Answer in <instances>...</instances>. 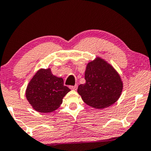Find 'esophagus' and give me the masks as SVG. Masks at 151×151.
Wrapping results in <instances>:
<instances>
[{"instance_id":"esophagus-1","label":"esophagus","mask_w":151,"mask_h":151,"mask_svg":"<svg viewBox=\"0 0 151 151\" xmlns=\"http://www.w3.org/2000/svg\"><path fill=\"white\" fill-rule=\"evenodd\" d=\"M70 89L72 90H74V91H76V90L77 89V85H75V86H70Z\"/></svg>"}]
</instances>
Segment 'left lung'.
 <instances>
[{
	"label": "left lung",
	"instance_id": "1",
	"mask_svg": "<svg viewBox=\"0 0 151 151\" xmlns=\"http://www.w3.org/2000/svg\"><path fill=\"white\" fill-rule=\"evenodd\" d=\"M84 84L77 92L87 105L103 109L116 102L121 97L123 83L121 76L110 63L100 57L88 63Z\"/></svg>",
	"mask_w": 151,
	"mask_h": 151
}]
</instances>
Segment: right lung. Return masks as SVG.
I'll return each mask as SVG.
<instances>
[{"label":"right lung","mask_w":151,"mask_h":151,"mask_svg":"<svg viewBox=\"0 0 151 151\" xmlns=\"http://www.w3.org/2000/svg\"><path fill=\"white\" fill-rule=\"evenodd\" d=\"M70 89L63 79L53 75L50 68L38 70L26 90V98L32 107L40 113H51L60 107Z\"/></svg>","instance_id":"right-lung-1"}]
</instances>
